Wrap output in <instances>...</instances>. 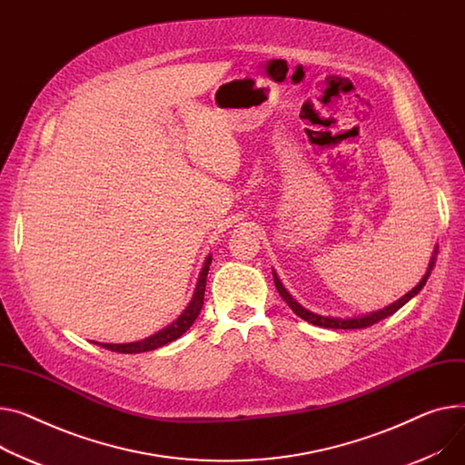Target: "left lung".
Instances as JSON below:
<instances>
[{"mask_svg":"<svg viewBox=\"0 0 465 465\" xmlns=\"http://www.w3.org/2000/svg\"><path fill=\"white\" fill-rule=\"evenodd\" d=\"M434 260H436V256L431 258V262H430V265H428V271H426V274L422 276V281H420L410 293H406L404 297L398 299L396 302L389 304L387 308H381V311H378V312H372V314H368V316H361V318H348V320H342V318H325V316H320V314H314V312H308L306 308H302V306L286 292V288L282 286L281 278L276 276V272H272V278H274V286H276L278 293H281V297L288 302V306L292 308V311H293L301 320H304V322H308V323H312V325H318V327H325V329H364V327H370V325H374V323H378V322L389 318L391 314H394L396 311H400V308L404 306L411 297H415V295L424 288V284H426V281H428V276H430L431 269H434V263H436Z\"/></svg>","mask_w":465,"mask_h":465,"instance_id":"left-lung-1","label":"left lung"}]
</instances>
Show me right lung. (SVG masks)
<instances>
[{
	"mask_svg": "<svg viewBox=\"0 0 465 465\" xmlns=\"http://www.w3.org/2000/svg\"><path fill=\"white\" fill-rule=\"evenodd\" d=\"M209 265H211V258L205 260V265L200 272L198 284H196V292L193 301L189 302V306L184 308V312L168 327H164L163 331H159L157 334H153L149 338L140 340V342H129V344H99L104 350L110 351H117V353H142V351H151L157 350L168 342H173L175 338H179L183 332H187L191 329V325L196 322L202 306H203V293H205V282H207V272H209ZM97 344V342H95Z\"/></svg>",
	"mask_w": 465,
	"mask_h": 465,
	"instance_id": "obj_1",
	"label": "right lung"
}]
</instances>
